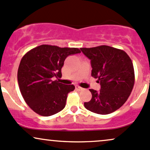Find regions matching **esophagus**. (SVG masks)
<instances>
[{"mask_svg":"<svg viewBox=\"0 0 150 150\" xmlns=\"http://www.w3.org/2000/svg\"><path fill=\"white\" fill-rule=\"evenodd\" d=\"M75 89H76L77 90H78V91H80V90H82V87H80V86H78V85L75 86Z\"/></svg>","mask_w":150,"mask_h":150,"instance_id":"esophagus-1","label":"esophagus"}]
</instances>
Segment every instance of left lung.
<instances>
[{
    "label": "left lung",
    "instance_id": "1",
    "mask_svg": "<svg viewBox=\"0 0 150 150\" xmlns=\"http://www.w3.org/2000/svg\"><path fill=\"white\" fill-rule=\"evenodd\" d=\"M91 60L92 76L98 79L100 91L90 89L92 97L85 107L98 114L116 111L128 99L135 83V72L129 56L121 49L106 45L81 48Z\"/></svg>",
    "mask_w": 150,
    "mask_h": 150
}]
</instances>
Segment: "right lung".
<instances>
[{"label": "right lung", "instance_id": "add662e5", "mask_svg": "<svg viewBox=\"0 0 150 150\" xmlns=\"http://www.w3.org/2000/svg\"><path fill=\"white\" fill-rule=\"evenodd\" d=\"M79 53L77 48L43 44L24 55L18 68V85L22 97L34 112L50 116L65 108L68 94L75 86L54 78L61 77L65 58Z\"/></svg>", "mask_w": 150, "mask_h": 150}]
</instances>
